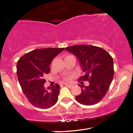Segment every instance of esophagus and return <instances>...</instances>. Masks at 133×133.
Here are the masks:
<instances>
[{"label": "esophagus", "mask_w": 133, "mask_h": 133, "mask_svg": "<svg viewBox=\"0 0 133 133\" xmlns=\"http://www.w3.org/2000/svg\"><path fill=\"white\" fill-rule=\"evenodd\" d=\"M64 84L65 85V86L69 87V88H71L72 87V85L71 84H68V83H64Z\"/></svg>", "instance_id": "1"}]
</instances>
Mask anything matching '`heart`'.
I'll list each match as a JSON object with an SVG mask.
<instances>
[{
  "label": "heart",
  "instance_id": "obj_1",
  "mask_svg": "<svg viewBox=\"0 0 133 133\" xmlns=\"http://www.w3.org/2000/svg\"><path fill=\"white\" fill-rule=\"evenodd\" d=\"M71 79V77L70 76H65V77H64V80L66 81H69Z\"/></svg>",
  "mask_w": 133,
  "mask_h": 133
}]
</instances>
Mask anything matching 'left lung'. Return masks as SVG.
Returning a JSON list of instances; mask_svg holds the SVG:
<instances>
[{
  "label": "left lung",
  "instance_id": "8db88e82",
  "mask_svg": "<svg viewBox=\"0 0 133 133\" xmlns=\"http://www.w3.org/2000/svg\"><path fill=\"white\" fill-rule=\"evenodd\" d=\"M65 51L75 55L80 61L84 75L79 81H89L84 86L78 84L81 93L76 96L79 103L86 106L96 104L106 95L114 76L113 60L106 51L99 47L76 45L67 47Z\"/></svg>",
  "mask_w": 133,
  "mask_h": 133
}]
</instances>
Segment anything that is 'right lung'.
<instances>
[{"label": "right lung", "mask_w": 133, "mask_h": 133, "mask_svg": "<svg viewBox=\"0 0 133 133\" xmlns=\"http://www.w3.org/2000/svg\"><path fill=\"white\" fill-rule=\"evenodd\" d=\"M64 48H47L35 49L27 52L17 63V75L23 92L33 106L47 109L57 103L60 86L55 84L48 87L44 84L45 74L49 73V65L53 59Z\"/></svg>", "instance_id": "1"}]
</instances>
